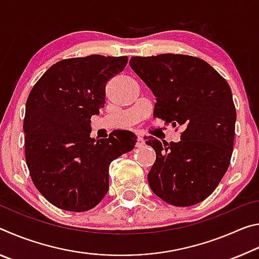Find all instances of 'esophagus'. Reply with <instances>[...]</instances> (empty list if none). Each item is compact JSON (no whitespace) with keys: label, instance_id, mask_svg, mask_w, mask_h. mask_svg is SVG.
Segmentation results:
<instances>
[{"label":"esophagus","instance_id":"34e87169","mask_svg":"<svg viewBox=\"0 0 259 259\" xmlns=\"http://www.w3.org/2000/svg\"><path fill=\"white\" fill-rule=\"evenodd\" d=\"M144 144H145V140H144L143 136L142 135H137V143H136V146L142 147Z\"/></svg>","mask_w":259,"mask_h":259}]
</instances>
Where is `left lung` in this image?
Instances as JSON below:
<instances>
[{
    "label": "left lung",
    "mask_w": 259,
    "mask_h": 259,
    "mask_svg": "<svg viewBox=\"0 0 259 259\" xmlns=\"http://www.w3.org/2000/svg\"><path fill=\"white\" fill-rule=\"evenodd\" d=\"M130 67L155 96L154 117L183 128L178 143L146 140L156 154L147 176L152 191L176 207L202 202L233 152L236 112L229 83L207 61L187 55L131 57Z\"/></svg>",
    "instance_id": "obj_1"
}]
</instances>
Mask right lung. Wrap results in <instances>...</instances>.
<instances>
[{
    "label": "right lung",
    "mask_w": 259,
    "mask_h": 259,
    "mask_svg": "<svg viewBox=\"0 0 259 259\" xmlns=\"http://www.w3.org/2000/svg\"><path fill=\"white\" fill-rule=\"evenodd\" d=\"M126 64V56L64 59L30 90L24 119L26 163L35 187L57 208H95L108 191L111 162L134 150L137 137L131 131L90 137V119L105 106L107 82Z\"/></svg>",
    "instance_id": "add662e5"
}]
</instances>
